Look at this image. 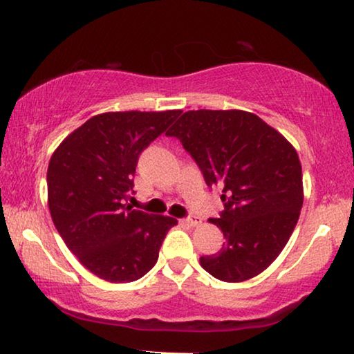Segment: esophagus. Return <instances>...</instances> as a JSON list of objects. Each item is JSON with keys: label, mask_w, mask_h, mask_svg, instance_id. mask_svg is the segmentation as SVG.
<instances>
[{"label": "esophagus", "mask_w": 354, "mask_h": 354, "mask_svg": "<svg viewBox=\"0 0 354 354\" xmlns=\"http://www.w3.org/2000/svg\"><path fill=\"white\" fill-rule=\"evenodd\" d=\"M185 225H190V227H196L201 224V219H198V217H188V219H183L182 221Z\"/></svg>", "instance_id": "34e87169"}]
</instances>
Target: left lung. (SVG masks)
Returning a JSON list of instances; mask_svg holds the SVG:
<instances>
[{
  "instance_id": "1",
  "label": "left lung",
  "mask_w": 354,
  "mask_h": 354,
  "mask_svg": "<svg viewBox=\"0 0 354 354\" xmlns=\"http://www.w3.org/2000/svg\"><path fill=\"white\" fill-rule=\"evenodd\" d=\"M166 135L180 140L207 187H222L225 211L209 222L225 243L201 256V268L222 282L256 277L282 253L298 222L304 193L297 149L241 109L187 111Z\"/></svg>"
}]
</instances>
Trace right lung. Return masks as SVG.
Instances as JSON below:
<instances>
[{"mask_svg":"<svg viewBox=\"0 0 354 354\" xmlns=\"http://www.w3.org/2000/svg\"><path fill=\"white\" fill-rule=\"evenodd\" d=\"M172 111H119L90 118L62 140L48 164V207L59 235L96 277L127 283L156 264L169 216L132 209L140 153L178 118Z\"/></svg>","mask_w":354,"mask_h":354,"instance_id":"right-lung-1","label":"right lung"}]
</instances>
